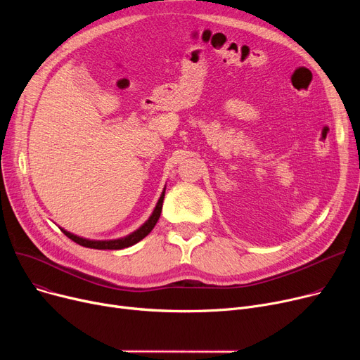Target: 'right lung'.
Instances as JSON below:
<instances>
[{
  "label": "right lung",
  "mask_w": 360,
  "mask_h": 360,
  "mask_svg": "<svg viewBox=\"0 0 360 360\" xmlns=\"http://www.w3.org/2000/svg\"><path fill=\"white\" fill-rule=\"evenodd\" d=\"M163 198H165V191L162 193L159 201H158V205L156 209L153 212V214L150 216V219L141 226L140 229H137L136 232H132L131 235L125 236V238H121V239H113V240H89V239H84V238H80V236H75L64 229L63 233L70 238L71 240H74L75 243L82 245V247H86V248H94V250H122V248H128L131 247V245H134L137 242H140L143 238H146L151 231H153V228L156 226L159 217H160V213H162V205H163Z\"/></svg>",
  "instance_id": "1"
}]
</instances>
